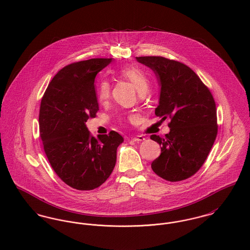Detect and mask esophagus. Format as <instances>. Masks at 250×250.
I'll return each mask as SVG.
<instances>
[{"label": "esophagus", "mask_w": 250, "mask_h": 250, "mask_svg": "<svg viewBox=\"0 0 250 250\" xmlns=\"http://www.w3.org/2000/svg\"><path fill=\"white\" fill-rule=\"evenodd\" d=\"M144 140H145V139L143 138V136H137V137L132 138V141L135 142V143H141V142H143Z\"/></svg>", "instance_id": "esophagus-1"}]
</instances>
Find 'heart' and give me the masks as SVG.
Segmentation results:
<instances>
[{
  "instance_id": "obj_1",
  "label": "heart",
  "mask_w": 250,
  "mask_h": 250,
  "mask_svg": "<svg viewBox=\"0 0 250 250\" xmlns=\"http://www.w3.org/2000/svg\"><path fill=\"white\" fill-rule=\"evenodd\" d=\"M119 74L121 77H123L124 79L131 82L134 84V86L138 89L139 92L144 93L147 91V89L149 87V80L142 69H140L136 66H126V67H123L120 69ZM109 94H110L109 83L106 80L101 81L99 83V87H98L99 102H101V103L106 102L109 97Z\"/></svg>"
}]
</instances>
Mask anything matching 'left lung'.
Wrapping results in <instances>:
<instances>
[{
  "label": "left lung",
  "mask_w": 250,
  "mask_h": 250,
  "mask_svg": "<svg viewBox=\"0 0 250 250\" xmlns=\"http://www.w3.org/2000/svg\"><path fill=\"white\" fill-rule=\"evenodd\" d=\"M137 61L151 68L160 81L155 114L171 119L166 137H150L162 146L151 167L169 182L189 178L203 166L217 135L214 97L195 72L180 62L164 57H137Z\"/></svg>",
  "instance_id": "8db88e82"
}]
</instances>
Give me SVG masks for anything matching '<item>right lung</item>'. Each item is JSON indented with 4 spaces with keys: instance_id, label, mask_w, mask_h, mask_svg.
<instances>
[{
    "instance_id": "1",
    "label": "right lung",
    "mask_w": 250,
    "mask_h": 250,
    "mask_svg": "<svg viewBox=\"0 0 250 250\" xmlns=\"http://www.w3.org/2000/svg\"><path fill=\"white\" fill-rule=\"evenodd\" d=\"M110 62L91 59L66 65L41 99L39 132L45 154L57 175L78 190H91L106 182L124 141L114 131L96 140L85 125L99 110L95 77Z\"/></svg>"
}]
</instances>
